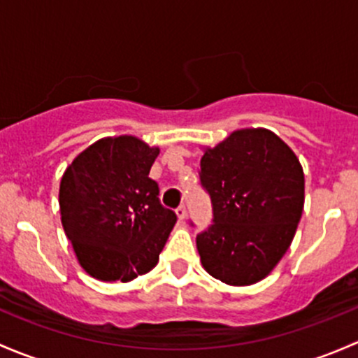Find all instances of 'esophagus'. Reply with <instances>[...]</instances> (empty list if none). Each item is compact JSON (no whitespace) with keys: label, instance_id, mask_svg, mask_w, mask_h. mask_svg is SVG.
I'll use <instances>...</instances> for the list:
<instances>
[{"label":"esophagus","instance_id":"34e87169","mask_svg":"<svg viewBox=\"0 0 358 358\" xmlns=\"http://www.w3.org/2000/svg\"><path fill=\"white\" fill-rule=\"evenodd\" d=\"M176 213H178L179 220H184V219H186V206L180 203L178 208H176Z\"/></svg>","mask_w":358,"mask_h":358}]
</instances>
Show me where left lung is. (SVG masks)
Masks as SVG:
<instances>
[{
	"instance_id": "obj_1",
	"label": "left lung",
	"mask_w": 358,
	"mask_h": 358,
	"mask_svg": "<svg viewBox=\"0 0 358 358\" xmlns=\"http://www.w3.org/2000/svg\"><path fill=\"white\" fill-rule=\"evenodd\" d=\"M198 174L212 201V224L196 236L206 272L231 286L264 279L289 248L303 210L296 155L267 129H241L206 150Z\"/></svg>"
}]
</instances>
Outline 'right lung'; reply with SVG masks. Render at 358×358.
Returning <instances> with one entry per match:
<instances>
[{
	"label": "right lung",
	"instance_id": "obj_1",
	"mask_svg": "<svg viewBox=\"0 0 358 358\" xmlns=\"http://www.w3.org/2000/svg\"><path fill=\"white\" fill-rule=\"evenodd\" d=\"M158 148L132 136L105 138L84 150L60 184L62 224L77 259L99 281H132L157 265L174 210L160 203L150 178Z\"/></svg>",
	"mask_w": 358,
	"mask_h": 358
}]
</instances>
